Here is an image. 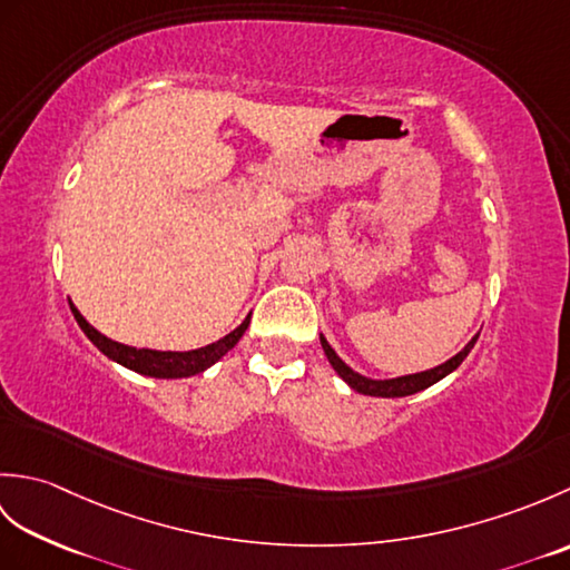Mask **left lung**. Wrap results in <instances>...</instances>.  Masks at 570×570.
Wrapping results in <instances>:
<instances>
[{"mask_svg": "<svg viewBox=\"0 0 570 570\" xmlns=\"http://www.w3.org/2000/svg\"><path fill=\"white\" fill-rule=\"evenodd\" d=\"M475 343H478V335L472 337V341L463 350H460L455 357H451L448 362H443V365L433 367V370L419 372V374H406V377H396V380H367V377H362V374H357L355 370H350L345 362L335 355V350L328 345V341H325V337L321 335V345L325 350V355H328V362L333 365V370L341 374V377L350 386H353L355 392L370 394V396H409V394H416L421 390H426V386L443 380L445 374H451L460 365V362L468 357V353Z\"/></svg>", "mask_w": 570, "mask_h": 570, "instance_id": "8db88e82", "label": "left lung"}]
</instances>
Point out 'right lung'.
Masks as SVG:
<instances>
[{"label":"right lung","instance_id":"1","mask_svg":"<svg viewBox=\"0 0 570 570\" xmlns=\"http://www.w3.org/2000/svg\"><path fill=\"white\" fill-rule=\"evenodd\" d=\"M72 316H76L78 325L82 328V333L90 337V341L98 345L100 353H105L110 360L119 362L129 370H135L139 374H147V377H159V380H176V377H190V374H198L203 370H208L210 365H215L227 350H233L239 337L245 335L249 318H245V323L235 328L229 335H225L223 341H217L213 345H205L198 350H188V353H159V350H147V347H129L122 343H115L110 337H105L102 333H98L92 325L80 316V311L70 304Z\"/></svg>","mask_w":570,"mask_h":570}]
</instances>
